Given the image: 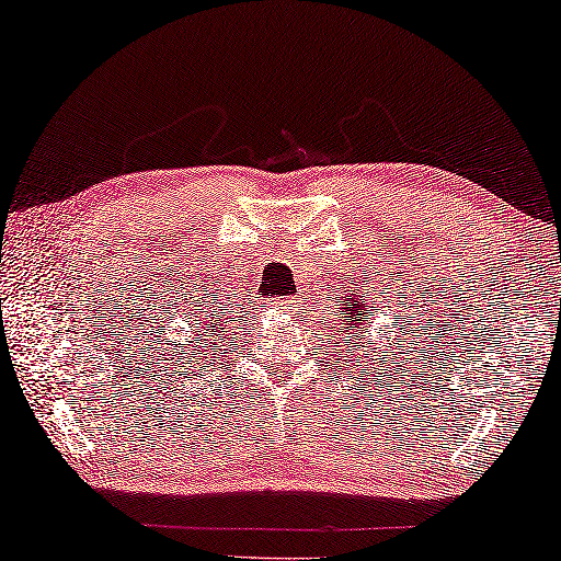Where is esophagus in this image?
I'll return each instance as SVG.
<instances>
[{
    "label": "esophagus",
    "instance_id": "1",
    "mask_svg": "<svg viewBox=\"0 0 561 561\" xmlns=\"http://www.w3.org/2000/svg\"><path fill=\"white\" fill-rule=\"evenodd\" d=\"M296 298H278V300H273V308H280V310H293L296 308Z\"/></svg>",
    "mask_w": 561,
    "mask_h": 561
}]
</instances>
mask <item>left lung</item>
Returning a JSON list of instances; mask_svg holds the SVG:
<instances>
[{
    "label": "left lung",
    "mask_w": 561,
    "mask_h": 561,
    "mask_svg": "<svg viewBox=\"0 0 561 561\" xmlns=\"http://www.w3.org/2000/svg\"><path fill=\"white\" fill-rule=\"evenodd\" d=\"M370 308L373 302L367 300L365 293L360 290H351V293H343V298H337V308L330 313V330H328V343L330 337H341V341L347 343V351L357 353V341H363V333H370V325H367V316H370ZM323 323V320H320ZM367 345H370V351H375L373 343L367 341ZM335 351V347H333ZM360 351L365 353V345L360 347Z\"/></svg>",
    "instance_id": "8db88e82"
}]
</instances>
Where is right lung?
I'll return each mask as SVG.
<instances>
[{"mask_svg": "<svg viewBox=\"0 0 561 561\" xmlns=\"http://www.w3.org/2000/svg\"><path fill=\"white\" fill-rule=\"evenodd\" d=\"M236 318L238 320H233V310L216 306V300H210L208 293L206 298H201V302L191 300V308L186 310L191 335H186V341L169 337L163 333L156 337L153 357L159 360L163 378L167 375L186 378V373L194 370L196 365L204 367V370L208 365H216L214 357L224 355L231 330L236 328V323H243L241 316Z\"/></svg>", "mask_w": 561, "mask_h": 561, "instance_id": "obj_1", "label": "right lung"}]
</instances>
